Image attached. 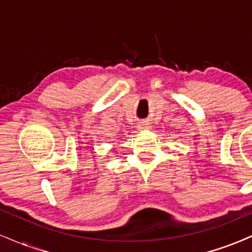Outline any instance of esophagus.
<instances>
[{
    "label": "esophagus",
    "mask_w": 252,
    "mask_h": 252,
    "mask_svg": "<svg viewBox=\"0 0 252 252\" xmlns=\"http://www.w3.org/2000/svg\"><path fill=\"white\" fill-rule=\"evenodd\" d=\"M149 128H150V126H149V123H148V122H141L138 124V130H147Z\"/></svg>",
    "instance_id": "34e87169"
}]
</instances>
